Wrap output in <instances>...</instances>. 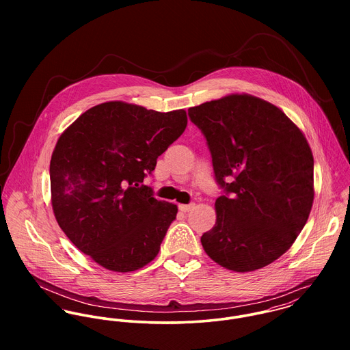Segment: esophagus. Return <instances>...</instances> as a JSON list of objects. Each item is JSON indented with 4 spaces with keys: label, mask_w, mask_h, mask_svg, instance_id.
I'll use <instances>...</instances> for the list:
<instances>
[{
    "label": "esophagus",
    "mask_w": 350,
    "mask_h": 350,
    "mask_svg": "<svg viewBox=\"0 0 350 350\" xmlns=\"http://www.w3.org/2000/svg\"><path fill=\"white\" fill-rule=\"evenodd\" d=\"M194 203H190V204H179V210L180 211H183V213H186V211H190L191 208H194Z\"/></svg>",
    "instance_id": "1"
}]
</instances>
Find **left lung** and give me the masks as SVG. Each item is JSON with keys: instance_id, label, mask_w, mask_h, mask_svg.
<instances>
[{"instance_id": "obj_1", "label": "left lung", "mask_w": 350, "mask_h": 350, "mask_svg": "<svg viewBox=\"0 0 350 350\" xmlns=\"http://www.w3.org/2000/svg\"><path fill=\"white\" fill-rule=\"evenodd\" d=\"M206 137L217 183V221L200 243L236 272L260 269L290 250L314 200V159L299 128L275 105L230 94L189 109ZM228 182H226V179Z\"/></svg>"}]
</instances>
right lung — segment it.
Listing matches in <instances>:
<instances>
[{
	"instance_id": "obj_1",
	"label": "right lung",
	"mask_w": 350,
	"mask_h": 350,
	"mask_svg": "<svg viewBox=\"0 0 350 350\" xmlns=\"http://www.w3.org/2000/svg\"><path fill=\"white\" fill-rule=\"evenodd\" d=\"M186 126L183 109L160 113L110 100L60 135L50 163L53 214L70 241L103 268L131 272L157 256L178 207L140 183Z\"/></svg>"
}]
</instances>
